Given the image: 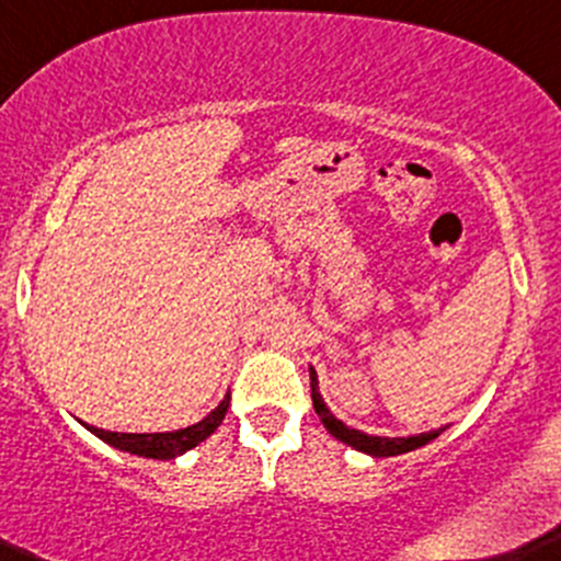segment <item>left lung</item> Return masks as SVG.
Segmentation results:
<instances>
[{
	"instance_id": "1",
	"label": "left lung",
	"mask_w": 561,
	"mask_h": 561,
	"mask_svg": "<svg viewBox=\"0 0 561 561\" xmlns=\"http://www.w3.org/2000/svg\"><path fill=\"white\" fill-rule=\"evenodd\" d=\"M310 389H313V408H316V413H319L321 424L327 426L329 435H332L334 440L345 443V446L356 448V451L375 456V459H389V456L410 454V451H415V448L430 446V443L435 440V437H440L443 432H446V426H440V430L421 432V435H410V437L367 435V432L351 430L348 424H343V421H340V419H334L332 410H329L327 402H323V397H321V391H319V375H316L313 367H310Z\"/></svg>"
}]
</instances>
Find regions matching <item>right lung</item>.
Instances as JSON below:
<instances>
[{
    "label": "right lung",
    "instance_id": "1",
    "mask_svg": "<svg viewBox=\"0 0 561 561\" xmlns=\"http://www.w3.org/2000/svg\"><path fill=\"white\" fill-rule=\"evenodd\" d=\"M227 410H229V397H224V400L218 402V408H213L205 419L196 421L192 426H186V430H175V432H142V435H137V432H107L91 424H83V426L91 432V435L100 437L102 443L118 448V451L142 456V459L167 461V459H178L181 454L192 451V448L199 446L202 440H207V437L221 426Z\"/></svg>",
    "mask_w": 561,
    "mask_h": 561
}]
</instances>
